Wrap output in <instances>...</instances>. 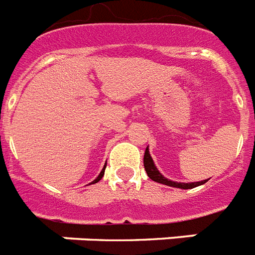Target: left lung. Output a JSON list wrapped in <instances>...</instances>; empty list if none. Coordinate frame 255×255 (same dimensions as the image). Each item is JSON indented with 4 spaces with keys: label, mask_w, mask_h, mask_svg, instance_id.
<instances>
[{
    "label": "left lung",
    "mask_w": 255,
    "mask_h": 255,
    "mask_svg": "<svg viewBox=\"0 0 255 255\" xmlns=\"http://www.w3.org/2000/svg\"><path fill=\"white\" fill-rule=\"evenodd\" d=\"M143 166H144V170L147 172V176L151 180L154 182H158L160 184H164V185H170V187H175V188H182V189H191V188H195L197 185H201L207 183V180H201V182H195V183H178V182H172L170 179L164 178L162 174H160L158 168L155 167L154 164V160H152L151 155H150V152H148V147L146 148V151H144V156H143Z\"/></svg>",
    "instance_id": "left-lung-1"
}]
</instances>
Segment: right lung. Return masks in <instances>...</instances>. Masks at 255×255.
Listing matches in <instances>:
<instances>
[{"instance_id": "1", "label": "right lung", "mask_w": 255, "mask_h": 255, "mask_svg": "<svg viewBox=\"0 0 255 255\" xmlns=\"http://www.w3.org/2000/svg\"><path fill=\"white\" fill-rule=\"evenodd\" d=\"M105 167L107 166H104V168H103V171H101V172H100V175L99 176H97V178L95 179V180H93V184H95V183H97V182H100V180H101V179H103V176H104V172H105Z\"/></svg>"}]
</instances>
